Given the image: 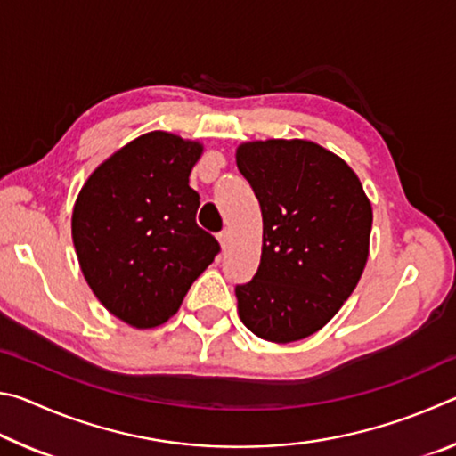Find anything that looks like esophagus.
<instances>
[{"instance_id":"1","label":"esophagus","mask_w":456,"mask_h":456,"mask_svg":"<svg viewBox=\"0 0 456 456\" xmlns=\"http://www.w3.org/2000/svg\"><path fill=\"white\" fill-rule=\"evenodd\" d=\"M217 239H219V243H221V249L225 251L227 245H229V231H221V233L217 235Z\"/></svg>"}]
</instances>
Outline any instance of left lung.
Masks as SVG:
<instances>
[{
	"label": "left lung",
	"mask_w": 456,
	"mask_h": 456,
	"mask_svg": "<svg viewBox=\"0 0 456 456\" xmlns=\"http://www.w3.org/2000/svg\"><path fill=\"white\" fill-rule=\"evenodd\" d=\"M235 157L264 217L257 273L235 288L239 318L267 342H297L326 326L358 285L372 205L356 173L315 142H245Z\"/></svg>",
	"instance_id": "obj_1"
}]
</instances>
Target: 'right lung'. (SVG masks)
Listing matches in <instances>:
<instances>
[{
    "mask_svg": "<svg viewBox=\"0 0 456 456\" xmlns=\"http://www.w3.org/2000/svg\"><path fill=\"white\" fill-rule=\"evenodd\" d=\"M203 144L154 130L134 138L88 176L72 213L82 273L108 312L157 328L176 314L219 243L197 225L189 175Z\"/></svg>",
    "mask_w": 456,
    "mask_h": 456,
    "instance_id": "add662e5",
    "label": "right lung"
}]
</instances>
